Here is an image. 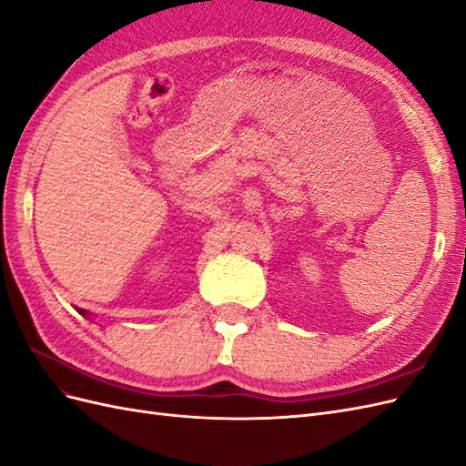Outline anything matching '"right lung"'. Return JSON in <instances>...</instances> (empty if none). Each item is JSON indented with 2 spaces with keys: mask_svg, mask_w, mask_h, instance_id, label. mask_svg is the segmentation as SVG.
I'll return each instance as SVG.
<instances>
[{
  "mask_svg": "<svg viewBox=\"0 0 466 466\" xmlns=\"http://www.w3.org/2000/svg\"><path fill=\"white\" fill-rule=\"evenodd\" d=\"M77 309V307H76ZM77 313L83 315V317H89V311H86V309H77Z\"/></svg>",
  "mask_w": 466,
  "mask_h": 466,
  "instance_id": "add662e5",
  "label": "right lung"
}]
</instances>
